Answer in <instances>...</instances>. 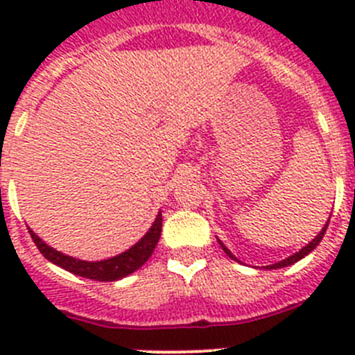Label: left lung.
I'll use <instances>...</instances> for the list:
<instances>
[{"label":"left lung","instance_id":"obj_1","mask_svg":"<svg viewBox=\"0 0 355 355\" xmlns=\"http://www.w3.org/2000/svg\"><path fill=\"white\" fill-rule=\"evenodd\" d=\"M327 225H329V222H327V224H325V227L322 229V231H320V234H318V236H316L315 240H313V241H309V243H307V245L304 247L302 250H299V252H295L293 256H290V258L283 259V261L275 263V265H270V266H268V268H283V266L293 265V263H297V261H299V259H302L304 256H307V254L311 252V250L315 249L316 245H318L320 241H322V238H324V234H325V229H327ZM220 245H222V249H224V252L227 254L229 258H231V259H236V258H234V256H233V254H231V252H229L227 249H225V247H224V243H220ZM236 261H238V259H236Z\"/></svg>","mask_w":355,"mask_h":355}]
</instances>
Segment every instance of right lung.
I'll use <instances>...</instances> for the list:
<instances>
[{"label":"right lung","mask_w":355,"mask_h":355,"mask_svg":"<svg viewBox=\"0 0 355 355\" xmlns=\"http://www.w3.org/2000/svg\"><path fill=\"white\" fill-rule=\"evenodd\" d=\"M30 234L31 240L35 241L37 249L40 250V254L48 261L62 266V268H65V270L74 275L94 279V281H106L108 283V281H117V279L133 274L135 270H139L140 266L150 258V254L156 249V243L159 240V234H162V213L156 216L155 224L150 225L146 236L139 243H135L126 252L105 259V261H81V259L71 258V256H65V254L58 252L53 247L46 245L33 231H30Z\"/></svg>","instance_id":"1"}]
</instances>
